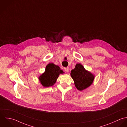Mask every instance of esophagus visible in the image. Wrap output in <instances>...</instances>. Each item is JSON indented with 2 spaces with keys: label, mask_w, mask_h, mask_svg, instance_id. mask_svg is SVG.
I'll list each match as a JSON object with an SVG mask.
<instances>
[{
  "label": "esophagus",
  "mask_w": 127,
  "mask_h": 127,
  "mask_svg": "<svg viewBox=\"0 0 127 127\" xmlns=\"http://www.w3.org/2000/svg\"><path fill=\"white\" fill-rule=\"evenodd\" d=\"M69 67H64V70L66 71V72H68V71H69Z\"/></svg>",
  "instance_id": "34e87169"
}]
</instances>
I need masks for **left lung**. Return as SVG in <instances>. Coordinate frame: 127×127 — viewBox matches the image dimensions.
<instances>
[{"mask_svg":"<svg viewBox=\"0 0 127 127\" xmlns=\"http://www.w3.org/2000/svg\"><path fill=\"white\" fill-rule=\"evenodd\" d=\"M75 87L79 91H82L90 86L93 82L95 76L86 70L80 64H77L70 73Z\"/></svg>","mask_w":127,"mask_h":127,"instance_id":"obj_1","label":"left lung"}]
</instances>
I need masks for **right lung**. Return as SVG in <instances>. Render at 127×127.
I'll return each instance as SVG.
<instances>
[{
    "label": "right lung",
    "instance_id": "add662e5",
    "mask_svg": "<svg viewBox=\"0 0 127 127\" xmlns=\"http://www.w3.org/2000/svg\"><path fill=\"white\" fill-rule=\"evenodd\" d=\"M63 73L59 66L50 63L46 66L45 72L39 77V80L44 87L52 86L56 82L59 75Z\"/></svg>",
    "mask_w": 127,
    "mask_h": 127
}]
</instances>
